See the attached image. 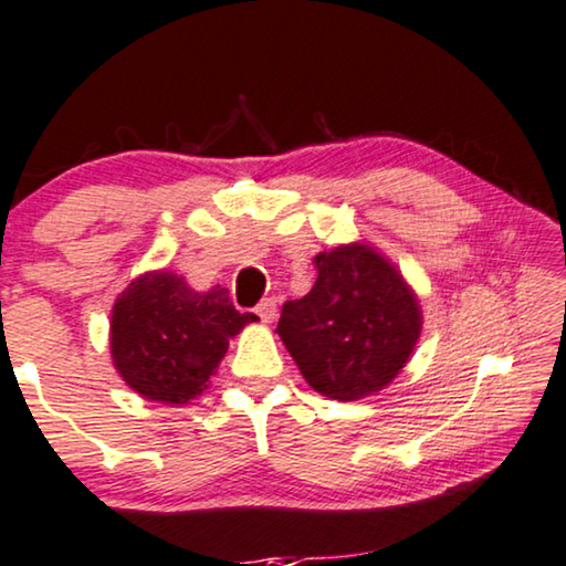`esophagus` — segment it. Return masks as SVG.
I'll return each mask as SVG.
<instances>
[{
	"label": "esophagus",
	"mask_w": 566,
	"mask_h": 566,
	"mask_svg": "<svg viewBox=\"0 0 566 566\" xmlns=\"http://www.w3.org/2000/svg\"><path fill=\"white\" fill-rule=\"evenodd\" d=\"M256 315H259L264 323H272L274 317H276V302H274L272 297L261 300L259 307H256Z\"/></svg>",
	"instance_id": "34e87169"
}]
</instances>
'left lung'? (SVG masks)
Returning a JSON list of instances; mask_svg holds the SVG:
<instances>
[{
    "label": "left lung",
    "instance_id": "1",
    "mask_svg": "<svg viewBox=\"0 0 566 566\" xmlns=\"http://www.w3.org/2000/svg\"><path fill=\"white\" fill-rule=\"evenodd\" d=\"M317 280L284 302L276 333L307 385L331 400H361L392 381L423 328L416 292L366 243L315 256Z\"/></svg>",
    "mask_w": 566,
    "mask_h": 566
}]
</instances>
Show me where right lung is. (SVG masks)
<instances>
[{"instance_id": "1", "label": "right lung", "mask_w": 566, "mask_h": 566, "mask_svg": "<svg viewBox=\"0 0 566 566\" xmlns=\"http://www.w3.org/2000/svg\"><path fill=\"white\" fill-rule=\"evenodd\" d=\"M256 315L238 313L226 286L195 292L185 276L148 272L127 284L109 321L115 369L146 400L185 405L202 395L228 340Z\"/></svg>"}]
</instances>
